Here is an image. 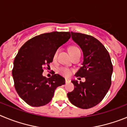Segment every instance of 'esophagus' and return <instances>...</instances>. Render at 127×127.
Returning <instances> with one entry per match:
<instances>
[{"instance_id": "esophagus-1", "label": "esophagus", "mask_w": 127, "mask_h": 127, "mask_svg": "<svg viewBox=\"0 0 127 127\" xmlns=\"http://www.w3.org/2000/svg\"><path fill=\"white\" fill-rule=\"evenodd\" d=\"M65 82H66V83H69V82H70V80H69V79H68V78H66V79H65Z\"/></svg>"}]
</instances>
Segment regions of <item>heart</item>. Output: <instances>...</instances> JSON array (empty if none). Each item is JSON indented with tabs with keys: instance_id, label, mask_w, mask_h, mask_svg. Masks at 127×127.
<instances>
[{
	"instance_id": "obj_1",
	"label": "heart",
	"mask_w": 127,
	"mask_h": 127,
	"mask_svg": "<svg viewBox=\"0 0 127 127\" xmlns=\"http://www.w3.org/2000/svg\"><path fill=\"white\" fill-rule=\"evenodd\" d=\"M80 49H78V47H71L69 49V52L71 56H72L73 55H74L75 54H76V52H79ZM59 52V50H56V51L54 52L53 54V57H52V59L53 60H56L58 57V54ZM58 73L59 74H61V75L63 76H68L70 75L71 74V70L69 69L68 68H60L58 69Z\"/></svg>"
}]
</instances>
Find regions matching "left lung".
Listing matches in <instances>:
<instances>
[{
  "mask_svg": "<svg viewBox=\"0 0 127 127\" xmlns=\"http://www.w3.org/2000/svg\"><path fill=\"white\" fill-rule=\"evenodd\" d=\"M71 38L83 54L82 66L75 76L85 77V82L73 80L74 90L67 95L71 103L82 109H89L104 99L111 85L113 64L109 52L94 36L71 32Z\"/></svg>",
  "mask_w": 127,
  "mask_h": 127,
  "instance_id": "left-lung-1",
  "label": "left lung"
}]
</instances>
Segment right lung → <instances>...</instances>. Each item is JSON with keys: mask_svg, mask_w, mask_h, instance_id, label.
<instances>
[{"mask_svg": "<svg viewBox=\"0 0 127 127\" xmlns=\"http://www.w3.org/2000/svg\"><path fill=\"white\" fill-rule=\"evenodd\" d=\"M70 37L69 32L43 33L30 39L19 50L12 74L17 93L28 105L47 104L52 100L56 89L65 84L61 75L54 73L47 78L42 73L44 66L50 68L54 52Z\"/></svg>", "mask_w": 127, "mask_h": 127, "instance_id": "1", "label": "right lung"}]
</instances>
